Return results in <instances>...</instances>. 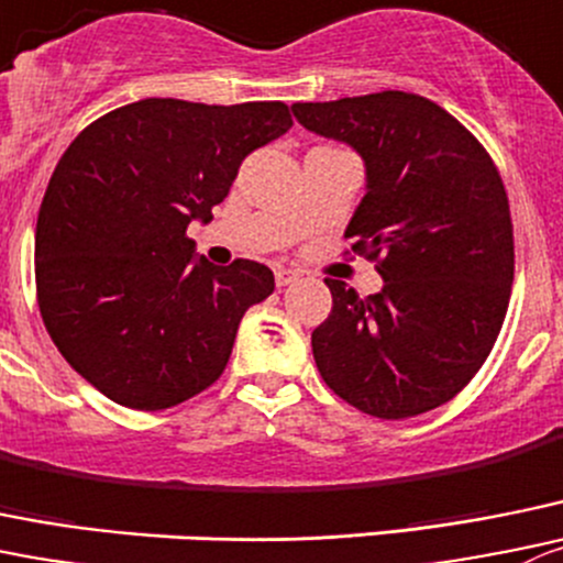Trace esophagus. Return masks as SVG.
I'll list each match as a JSON object with an SVG mask.
<instances>
[{
    "label": "esophagus",
    "mask_w": 563,
    "mask_h": 563,
    "mask_svg": "<svg viewBox=\"0 0 563 563\" xmlns=\"http://www.w3.org/2000/svg\"><path fill=\"white\" fill-rule=\"evenodd\" d=\"M299 277V272H294V269H277L275 272V283L277 286H288V283H294Z\"/></svg>",
    "instance_id": "1"
}]
</instances>
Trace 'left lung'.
<instances>
[{
  "label": "left lung",
  "mask_w": 563,
  "mask_h": 563,
  "mask_svg": "<svg viewBox=\"0 0 563 563\" xmlns=\"http://www.w3.org/2000/svg\"><path fill=\"white\" fill-rule=\"evenodd\" d=\"M291 109L363 156L365 198L346 239L385 280L368 297L324 280L332 310L310 335L321 379L374 418L429 412L476 376L509 308L515 239L498 167L454 114L415 92Z\"/></svg>",
  "instance_id": "left-lung-1"
}]
</instances>
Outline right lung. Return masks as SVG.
<instances>
[{"instance_id": "obj_1", "label": "right lung", "mask_w": 563, "mask_h": 563, "mask_svg": "<svg viewBox=\"0 0 563 563\" xmlns=\"http://www.w3.org/2000/svg\"><path fill=\"white\" fill-rule=\"evenodd\" d=\"M291 123L283 101L145 98L87 125L57 162L35 228L37 305L70 368L114 404L156 412L220 379L275 275L195 258L187 228Z\"/></svg>"}]
</instances>
